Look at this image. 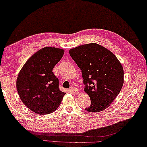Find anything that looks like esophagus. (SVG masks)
<instances>
[{
    "label": "esophagus",
    "mask_w": 147,
    "mask_h": 147,
    "mask_svg": "<svg viewBox=\"0 0 147 147\" xmlns=\"http://www.w3.org/2000/svg\"><path fill=\"white\" fill-rule=\"evenodd\" d=\"M70 90L72 92H73V93H76V92H77V89H76V87H71V88H70Z\"/></svg>",
    "instance_id": "1"
}]
</instances>
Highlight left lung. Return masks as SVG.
<instances>
[{
  "label": "left lung",
  "instance_id": "8db88e82",
  "mask_svg": "<svg viewBox=\"0 0 147 147\" xmlns=\"http://www.w3.org/2000/svg\"><path fill=\"white\" fill-rule=\"evenodd\" d=\"M69 54L80 69L89 96L90 105L85 110L90 113L105 110L115 100L123 85V69L110 51L91 43L69 50Z\"/></svg>",
  "mask_w": 147,
  "mask_h": 147
}]
</instances>
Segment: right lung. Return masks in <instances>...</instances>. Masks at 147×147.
Masks as SVG:
<instances>
[{"mask_svg":"<svg viewBox=\"0 0 147 147\" xmlns=\"http://www.w3.org/2000/svg\"><path fill=\"white\" fill-rule=\"evenodd\" d=\"M64 50L46 47L29 58L17 80V89L24 104L38 114L57 110L65 93L59 89V80L53 73Z\"/></svg>","mask_w":147,"mask_h":147,"instance_id":"1","label":"right lung"}]
</instances>
